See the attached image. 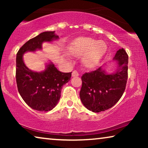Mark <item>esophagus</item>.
I'll return each mask as SVG.
<instances>
[{
    "instance_id": "34e87169",
    "label": "esophagus",
    "mask_w": 148,
    "mask_h": 148,
    "mask_svg": "<svg viewBox=\"0 0 148 148\" xmlns=\"http://www.w3.org/2000/svg\"><path fill=\"white\" fill-rule=\"evenodd\" d=\"M79 75V73H77V71H73L72 72V77H77Z\"/></svg>"
}]
</instances>
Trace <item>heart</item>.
<instances>
[{
  "instance_id": "obj_1",
  "label": "heart",
  "mask_w": 148,
  "mask_h": 148,
  "mask_svg": "<svg viewBox=\"0 0 148 148\" xmlns=\"http://www.w3.org/2000/svg\"><path fill=\"white\" fill-rule=\"evenodd\" d=\"M106 51V45L103 41H96L90 38H79L73 42L71 52L74 55H82L86 66H93L98 63Z\"/></svg>"
}]
</instances>
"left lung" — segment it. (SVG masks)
Returning <instances> with one entry per match:
<instances>
[{
	"label": "left lung",
	"instance_id": "8db88e82",
	"mask_svg": "<svg viewBox=\"0 0 148 148\" xmlns=\"http://www.w3.org/2000/svg\"><path fill=\"white\" fill-rule=\"evenodd\" d=\"M128 54L121 48L115 54L118 68L113 74H107L100 67L82 76L80 98L83 104L94 112L112 107L122 97L128 78Z\"/></svg>",
	"mask_w": 148,
	"mask_h": 148
}]
</instances>
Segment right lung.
Masks as SVG:
<instances>
[{
	"instance_id": "add662e5",
	"label": "right lung",
	"mask_w": 148,
	"mask_h": 148,
	"mask_svg": "<svg viewBox=\"0 0 148 148\" xmlns=\"http://www.w3.org/2000/svg\"><path fill=\"white\" fill-rule=\"evenodd\" d=\"M54 32H45L25 42L17 53L16 82L18 92L28 106L38 111H49L57 104L63 85L71 79V73H62L53 64H48L44 71L29 70L23 60V54L27 51L41 49L44 42L58 39Z\"/></svg>"
}]
</instances>
